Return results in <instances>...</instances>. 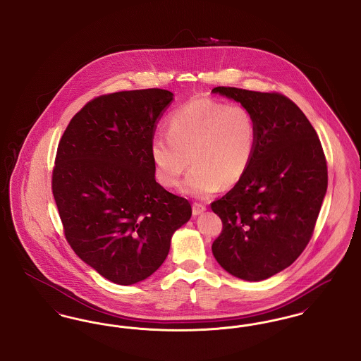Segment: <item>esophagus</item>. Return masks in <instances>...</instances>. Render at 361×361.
I'll list each match as a JSON object with an SVG mask.
<instances>
[{"mask_svg":"<svg viewBox=\"0 0 361 361\" xmlns=\"http://www.w3.org/2000/svg\"><path fill=\"white\" fill-rule=\"evenodd\" d=\"M206 209L207 208L204 204H202V203H193V206H192V214L196 216V215L203 214Z\"/></svg>","mask_w":361,"mask_h":361,"instance_id":"1","label":"esophagus"}]
</instances>
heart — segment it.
I'll use <instances>...</instances> for the list:
<instances>
[{"mask_svg":"<svg viewBox=\"0 0 361 361\" xmlns=\"http://www.w3.org/2000/svg\"><path fill=\"white\" fill-rule=\"evenodd\" d=\"M256 142V121L243 105H227L206 97L190 100L168 116L166 134L152 137L155 177L164 187L173 188L189 164L192 171L183 190L208 197L221 185L237 184L246 174Z\"/></svg>","mask_w":361,"mask_h":361,"instance_id":"heart-1","label":"heart"}]
</instances>
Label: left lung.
<instances>
[{"instance_id": "obj_1", "label": "left lung", "mask_w": 361, "mask_h": 361, "mask_svg": "<svg viewBox=\"0 0 361 361\" xmlns=\"http://www.w3.org/2000/svg\"><path fill=\"white\" fill-rule=\"evenodd\" d=\"M212 93L247 108L257 127L249 171L211 203L224 224L212 255L230 275L265 280L290 267L311 240L326 195V158L314 127L288 97L230 86Z\"/></svg>"}]
</instances>
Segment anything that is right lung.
Wrapping results in <instances>:
<instances>
[{
  "label": "right lung",
  "mask_w": 361,
  "mask_h": 361,
  "mask_svg": "<svg viewBox=\"0 0 361 361\" xmlns=\"http://www.w3.org/2000/svg\"><path fill=\"white\" fill-rule=\"evenodd\" d=\"M165 89L124 90L93 99L59 140L52 195L75 255L112 283L153 275L173 233L192 215L188 200L155 181L150 142L172 103Z\"/></svg>",
  "instance_id": "add662e5"
}]
</instances>
